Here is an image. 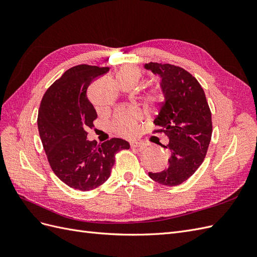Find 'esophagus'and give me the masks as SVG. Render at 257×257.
Masks as SVG:
<instances>
[{"label": "esophagus", "mask_w": 257, "mask_h": 257, "mask_svg": "<svg viewBox=\"0 0 257 257\" xmlns=\"http://www.w3.org/2000/svg\"><path fill=\"white\" fill-rule=\"evenodd\" d=\"M131 146H132V148H137L138 150H144L147 148V145L142 142H132Z\"/></svg>", "instance_id": "34e87169"}]
</instances>
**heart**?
<instances>
[{
    "label": "heart",
    "mask_w": 257,
    "mask_h": 257,
    "mask_svg": "<svg viewBox=\"0 0 257 257\" xmlns=\"http://www.w3.org/2000/svg\"><path fill=\"white\" fill-rule=\"evenodd\" d=\"M143 73L135 66H124L116 73L118 82H134L135 84L142 79ZM150 100H162L163 94L160 91H153L148 96ZM137 119V112L133 109H120L114 114L112 127L118 134L130 135L134 131V125Z\"/></svg>",
    "instance_id": "heart-1"
}]
</instances>
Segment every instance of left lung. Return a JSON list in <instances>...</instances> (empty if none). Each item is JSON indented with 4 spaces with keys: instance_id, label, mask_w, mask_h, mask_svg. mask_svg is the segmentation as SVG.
<instances>
[{
    "instance_id": "left-lung-1",
    "label": "left lung",
    "mask_w": 257,
    "mask_h": 257,
    "mask_svg": "<svg viewBox=\"0 0 257 257\" xmlns=\"http://www.w3.org/2000/svg\"><path fill=\"white\" fill-rule=\"evenodd\" d=\"M144 67L161 79L164 100L153 121L159 127L154 132L166 134L169 143L162 147L170 152L168 167L149 177L161 184L179 185L204 162L212 135L211 111L201 85L182 67L153 62Z\"/></svg>"
}]
</instances>
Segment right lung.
<instances>
[{
	"label": "right lung",
	"instance_id": "right-lung-1",
	"mask_svg": "<svg viewBox=\"0 0 257 257\" xmlns=\"http://www.w3.org/2000/svg\"><path fill=\"white\" fill-rule=\"evenodd\" d=\"M109 72V67L77 65L61 76L46 91L38 110L37 125L44 150L53 173L68 186L90 191L110 176L114 155L130 144L112 138L98 145L89 141L97 113L87 96L88 87Z\"/></svg>",
	"mask_w": 257,
	"mask_h": 257
}]
</instances>
